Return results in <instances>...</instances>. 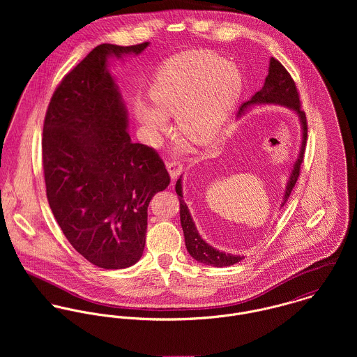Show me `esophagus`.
I'll list each match as a JSON object with an SVG mask.
<instances>
[{
	"instance_id": "1",
	"label": "esophagus",
	"mask_w": 357,
	"mask_h": 357,
	"mask_svg": "<svg viewBox=\"0 0 357 357\" xmlns=\"http://www.w3.org/2000/svg\"><path fill=\"white\" fill-rule=\"evenodd\" d=\"M166 166H167V172H169V174H170V177H172L173 180L177 178L178 174H180L181 170H183V165H181L180 162H177V160H172V162H169Z\"/></svg>"
}]
</instances>
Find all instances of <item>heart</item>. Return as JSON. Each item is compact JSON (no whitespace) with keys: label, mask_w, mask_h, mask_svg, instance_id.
Returning <instances> with one entry per match:
<instances>
[{"label":"heart","mask_w":357,"mask_h":357,"mask_svg":"<svg viewBox=\"0 0 357 357\" xmlns=\"http://www.w3.org/2000/svg\"><path fill=\"white\" fill-rule=\"evenodd\" d=\"M243 89L238 67L207 52H187L167 60L150 86L153 107L139 102L136 116L149 142L167 132L166 115H176L181 133L198 143L215 139L227 125Z\"/></svg>","instance_id":"obj_1"}]
</instances>
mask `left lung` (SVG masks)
Returning <instances> with one entry per match:
<instances>
[{
  "label": "left lung",
  "instance_id": "obj_1",
  "mask_svg": "<svg viewBox=\"0 0 357 357\" xmlns=\"http://www.w3.org/2000/svg\"><path fill=\"white\" fill-rule=\"evenodd\" d=\"M258 104H279L283 107H287L290 109H293L300 119L301 123V129H303V143H301V149L298 158L293 166V170L290 173L287 185H286V191H284V197H283V202L282 206L287 202L297 180L300 176V170H301V163L304 160V153H305L306 137H307V123H306L305 112L301 109V102H300V95L296 86L294 79L291 78V75L289 74V71L283 67V64L276 60L275 57H271L269 60V70H268V75L265 78L264 86L255 93V96L249 100V102H243L239 107V112L238 116H241L242 114H245L246 109H249L253 105ZM176 192L178 195V201H180V221H181V227L184 231V239H185V248L188 250V253L191 255L192 258H195L197 261L206 264V265H211V266H229L234 265L236 262H239L243 257L241 255H228L224 252H220L214 248H211L208 243H206L204 239L201 238L195 222L190 214L188 206L183 201V187H181V177L177 180L176 183Z\"/></svg>",
  "mask_w": 357,
  "mask_h": 357
}]
</instances>
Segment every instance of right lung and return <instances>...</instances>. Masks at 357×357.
Here are the masks:
<instances>
[{
	"label": "right lung",
	"mask_w": 357,
	"mask_h": 357,
	"mask_svg": "<svg viewBox=\"0 0 357 357\" xmlns=\"http://www.w3.org/2000/svg\"><path fill=\"white\" fill-rule=\"evenodd\" d=\"M149 43L102 44L57 85L43 130V166L52 213L71 246L93 265L123 269L144 252L147 210L170 184L158 153L132 143L128 111L107 68Z\"/></svg>",
	"instance_id": "obj_1"
}]
</instances>
